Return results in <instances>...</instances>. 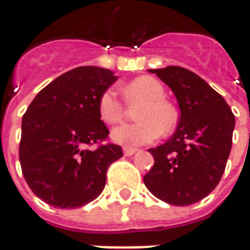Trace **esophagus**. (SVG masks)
Masks as SVG:
<instances>
[{
	"label": "esophagus",
	"mask_w": 250,
	"mask_h": 250,
	"mask_svg": "<svg viewBox=\"0 0 250 250\" xmlns=\"http://www.w3.org/2000/svg\"><path fill=\"white\" fill-rule=\"evenodd\" d=\"M136 151H138V150H136V148H132V147H125V148H123V152H125V157H131V155H134Z\"/></svg>",
	"instance_id": "1"
}]
</instances>
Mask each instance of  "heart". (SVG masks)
<instances>
[{
    "instance_id": "heart-1",
    "label": "heart",
    "mask_w": 250,
    "mask_h": 250,
    "mask_svg": "<svg viewBox=\"0 0 250 250\" xmlns=\"http://www.w3.org/2000/svg\"><path fill=\"white\" fill-rule=\"evenodd\" d=\"M127 103L141 104L135 118L139 122L115 127L112 141L123 146H142L157 141L161 131L170 134L177 125V109L165 98V88L157 79L150 76L138 77L123 87ZM125 107L112 89H107L99 99V115L108 125L118 123L125 116Z\"/></svg>"
}]
</instances>
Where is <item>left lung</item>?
I'll return each instance as SVG.
<instances>
[{
	"label": "left lung",
	"mask_w": 250,
	"mask_h": 250,
	"mask_svg": "<svg viewBox=\"0 0 250 250\" xmlns=\"http://www.w3.org/2000/svg\"><path fill=\"white\" fill-rule=\"evenodd\" d=\"M148 71L171 88L181 115L173 136L148 150L155 162L143 182L167 204H195L214 190L225 171L234 115L225 99L194 72L177 65Z\"/></svg>",
	"instance_id": "obj_1"
}]
</instances>
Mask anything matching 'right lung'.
I'll use <instances>...</instances> for the list:
<instances>
[{
    "mask_svg": "<svg viewBox=\"0 0 250 250\" xmlns=\"http://www.w3.org/2000/svg\"><path fill=\"white\" fill-rule=\"evenodd\" d=\"M118 77L99 66H79L42 88L22 116L20 163L30 190L46 204L73 209L98 198L122 147L100 145L109 131L99 99ZM96 143V150L87 146Z\"/></svg>",
    "mask_w": 250,
    "mask_h": 250,
    "instance_id": "add662e5",
    "label": "right lung"
}]
</instances>
